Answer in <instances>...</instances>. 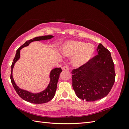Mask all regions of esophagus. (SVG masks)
Instances as JSON below:
<instances>
[{
    "label": "esophagus",
    "instance_id": "1",
    "mask_svg": "<svg viewBox=\"0 0 129 129\" xmlns=\"http://www.w3.org/2000/svg\"><path fill=\"white\" fill-rule=\"evenodd\" d=\"M62 69L63 70H67V71H68V70H69V67H68V66H64V67H63L62 68Z\"/></svg>",
    "mask_w": 129,
    "mask_h": 129
}]
</instances>
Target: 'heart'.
Returning <instances> with one entry per match:
<instances>
[{
  "label": "heart",
  "instance_id": "obj_1",
  "mask_svg": "<svg viewBox=\"0 0 129 129\" xmlns=\"http://www.w3.org/2000/svg\"><path fill=\"white\" fill-rule=\"evenodd\" d=\"M61 52L65 56L73 57L72 65L79 68L86 64L92 59L94 55L95 48L92 44L69 40L63 44Z\"/></svg>",
  "mask_w": 129,
  "mask_h": 129
}]
</instances>
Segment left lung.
<instances>
[{
    "label": "left lung",
    "instance_id": "left-lung-1",
    "mask_svg": "<svg viewBox=\"0 0 129 129\" xmlns=\"http://www.w3.org/2000/svg\"><path fill=\"white\" fill-rule=\"evenodd\" d=\"M97 51V55L72 72L73 87L76 96L86 101H94L105 97L115 79L110 52L101 44L98 45Z\"/></svg>",
    "mask_w": 129,
    "mask_h": 129
}]
</instances>
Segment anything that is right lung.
I'll return each instance as SVG.
<instances>
[{
	"mask_svg": "<svg viewBox=\"0 0 129 129\" xmlns=\"http://www.w3.org/2000/svg\"><path fill=\"white\" fill-rule=\"evenodd\" d=\"M53 37H54L53 35H45V36L34 38L33 39L26 41L23 45H21L16 50L15 57L13 60V62L12 64V72H11L10 75V80L12 81L14 88L16 92H17L18 95L21 98H22L23 100L28 101V102L33 104H43L50 101L54 98L55 94L57 81H58L60 74L62 72V70L60 68H56L51 70L50 73V76H49L50 82H49V84H48L47 87L45 90H44L43 91L40 92L32 93L27 91V90L21 89L16 85L13 77V68L14 67V64L20 58V53L21 49L28 46L29 44L33 42L48 40L51 39Z\"/></svg>",
	"mask_w": 129,
	"mask_h": 129,
	"instance_id": "add662e5",
	"label": "right lung"
}]
</instances>
